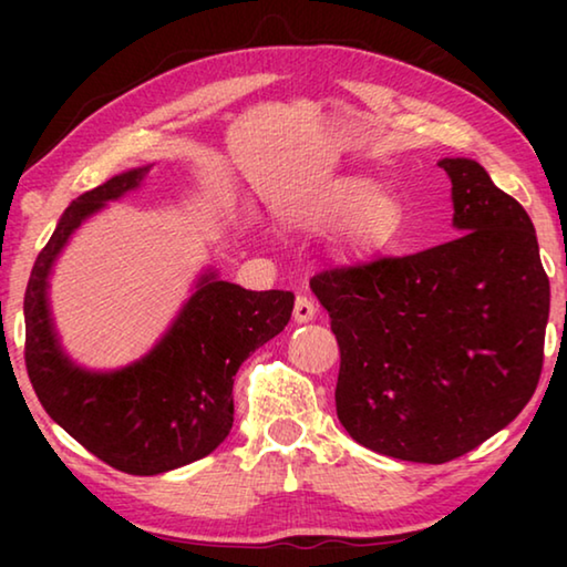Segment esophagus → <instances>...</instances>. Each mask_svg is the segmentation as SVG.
<instances>
[{"instance_id": "1", "label": "esophagus", "mask_w": 567, "mask_h": 567, "mask_svg": "<svg viewBox=\"0 0 567 567\" xmlns=\"http://www.w3.org/2000/svg\"><path fill=\"white\" fill-rule=\"evenodd\" d=\"M292 315H295V320H297V322H310V320H315V315H318V305L312 302V297H307V295H297Z\"/></svg>"}]
</instances>
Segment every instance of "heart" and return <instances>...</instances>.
<instances>
[{"label":"heart","instance_id":"1","mask_svg":"<svg viewBox=\"0 0 567 567\" xmlns=\"http://www.w3.org/2000/svg\"><path fill=\"white\" fill-rule=\"evenodd\" d=\"M300 223L315 233H332L352 225V235L362 247H390L405 225L400 199L368 177H340L328 182L310 205L302 209Z\"/></svg>","mask_w":567,"mask_h":567}]
</instances>
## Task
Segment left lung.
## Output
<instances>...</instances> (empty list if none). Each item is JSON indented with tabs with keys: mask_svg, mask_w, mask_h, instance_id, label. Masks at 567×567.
<instances>
[{
	"mask_svg": "<svg viewBox=\"0 0 567 567\" xmlns=\"http://www.w3.org/2000/svg\"><path fill=\"white\" fill-rule=\"evenodd\" d=\"M460 237L310 280L338 338L334 405L360 445L450 463L517 417L543 372L550 280L530 217L473 159H443Z\"/></svg>",
	"mask_w": 567,
	"mask_h": 567,
	"instance_id": "1",
	"label": "left lung"
}]
</instances>
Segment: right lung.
<instances>
[{
	"mask_svg": "<svg viewBox=\"0 0 567 567\" xmlns=\"http://www.w3.org/2000/svg\"><path fill=\"white\" fill-rule=\"evenodd\" d=\"M147 167L124 172L66 207L37 255L24 292V362L50 417L94 457L130 475L195 463L233 427V378L249 354L290 322L295 295L249 292L205 275L177 322L145 360L92 375L64 358L47 312V275L84 217L134 189Z\"/></svg>",
	"mask_w": 567,
	"mask_h": 567,
	"instance_id": "obj_1",
	"label": "right lung"
}]
</instances>
